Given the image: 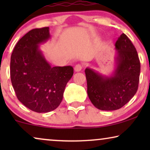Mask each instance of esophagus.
<instances>
[{
	"instance_id": "1",
	"label": "esophagus",
	"mask_w": 150,
	"mask_h": 150,
	"mask_svg": "<svg viewBox=\"0 0 150 150\" xmlns=\"http://www.w3.org/2000/svg\"><path fill=\"white\" fill-rule=\"evenodd\" d=\"M82 68H83V67H82V65L81 64H77L76 66L74 67V70L75 71H81L82 70Z\"/></svg>"
}]
</instances>
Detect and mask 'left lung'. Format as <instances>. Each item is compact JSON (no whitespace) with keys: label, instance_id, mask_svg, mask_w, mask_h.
<instances>
[{"label":"left lung","instance_id":"left-lung-1","mask_svg":"<svg viewBox=\"0 0 150 150\" xmlns=\"http://www.w3.org/2000/svg\"><path fill=\"white\" fill-rule=\"evenodd\" d=\"M115 69L109 76L85 69L87 94L91 103L102 110L120 109L138 89L141 65L137 50L128 37L121 35L115 43Z\"/></svg>","mask_w":150,"mask_h":150}]
</instances>
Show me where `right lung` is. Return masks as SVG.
I'll use <instances>...</instances> for the list:
<instances>
[{
  "mask_svg": "<svg viewBox=\"0 0 150 150\" xmlns=\"http://www.w3.org/2000/svg\"><path fill=\"white\" fill-rule=\"evenodd\" d=\"M51 38L49 27L35 28L16 44L11 57L10 75L20 102L37 112L56 109L72 77L70 65L52 67L40 49Z\"/></svg>",
  "mask_w": 150,
  "mask_h": 150,
  "instance_id": "1",
  "label": "right lung"
}]
</instances>
